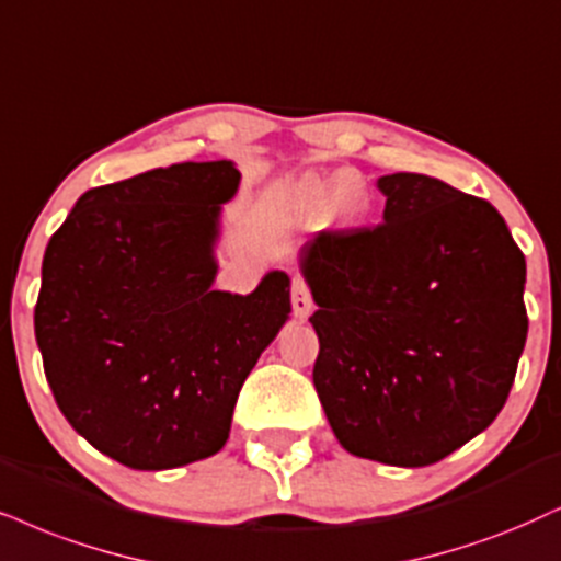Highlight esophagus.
<instances>
[{"mask_svg": "<svg viewBox=\"0 0 561 561\" xmlns=\"http://www.w3.org/2000/svg\"><path fill=\"white\" fill-rule=\"evenodd\" d=\"M293 310H295V318H300L305 321L310 313H313V300H310V289L300 276H295L293 279Z\"/></svg>", "mask_w": 561, "mask_h": 561, "instance_id": "esophagus-1", "label": "esophagus"}]
</instances>
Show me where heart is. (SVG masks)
<instances>
[{"mask_svg": "<svg viewBox=\"0 0 561 561\" xmlns=\"http://www.w3.org/2000/svg\"><path fill=\"white\" fill-rule=\"evenodd\" d=\"M365 186L359 175L342 173L331 175V179H308L297 188V202L305 209H323L336 207L344 219H357L365 211Z\"/></svg>", "mask_w": 561, "mask_h": 561, "instance_id": "1", "label": "heart"}]
</instances>
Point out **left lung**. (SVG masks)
Here are the masks:
<instances>
[{
    "label": "left lung",
    "instance_id": "left-lung-1",
    "mask_svg": "<svg viewBox=\"0 0 561 561\" xmlns=\"http://www.w3.org/2000/svg\"><path fill=\"white\" fill-rule=\"evenodd\" d=\"M382 225L318 232L300 274L318 310L313 382L346 453L401 469L497 420L528 336L526 256L484 198L380 175Z\"/></svg>",
    "mask_w": 561,
    "mask_h": 561
}]
</instances>
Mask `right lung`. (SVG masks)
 I'll return each instance as SVG.
<instances>
[{"label": "right lung", "mask_w": 561, "mask_h": 561, "mask_svg": "<svg viewBox=\"0 0 561 561\" xmlns=\"http://www.w3.org/2000/svg\"><path fill=\"white\" fill-rule=\"evenodd\" d=\"M232 160L179 162L90 188L48 240L35 342L67 422L137 471L209 458L253 365L289 321L287 272L215 289Z\"/></svg>", "instance_id": "add662e5"}]
</instances>
